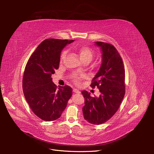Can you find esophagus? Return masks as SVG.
<instances>
[{
	"label": "esophagus",
	"mask_w": 154,
	"mask_h": 154,
	"mask_svg": "<svg viewBox=\"0 0 154 154\" xmlns=\"http://www.w3.org/2000/svg\"><path fill=\"white\" fill-rule=\"evenodd\" d=\"M73 92H74L75 94H80V92L79 90H77V88H74V90H73Z\"/></svg>",
	"instance_id": "esophagus-1"
}]
</instances>
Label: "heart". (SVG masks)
<instances>
[{
  "label": "heart",
  "mask_w": 154,
  "mask_h": 154,
  "mask_svg": "<svg viewBox=\"0 0 154 154\" xmlns=\"http://www.w3.org/2000/svg\"><path fill=\"white\" fill-rule=\"evenodd\" d=\"M73 50L77 52L79 57H80L84 62H90L94 56V51L91 48L87 46H80V47H72ZM66 52L64 51L62 55H61V58H60V62L62 63L64 58L66 57ZM82 76H79V75H75L73 77V80L75 82V84L79 85L80 83V80H82Z\"/></svg>",
  "instance_id": "heart-1"
}]
</instances>
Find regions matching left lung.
Returning <instances> with one entry per match:
<instances>
[{"label": "left lung", "instance_id": "1", "mask_svg": "<svg viewBox=\"0 0 154 154\" xmlns=\"http://www.w3.org/2000/svg\"><path fill=\"white\" fill-rule=\"evenodd\" d=\"M95 43L102 51V63L91 86L97 87L100 95L93 97L91 93L82 91L85 100L82 111L88 122L100 125L114 116L122 103L125 93V68L114 45L103 42Z\"/></svg>", "mask_w": 154, "mask_h": 154}]
</instances>
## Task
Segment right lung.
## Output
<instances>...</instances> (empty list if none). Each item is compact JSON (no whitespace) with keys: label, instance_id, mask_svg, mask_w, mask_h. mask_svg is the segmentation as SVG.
<instances>
[{"label":"right lung","instance_id":"add662e5","mask_svg":"<svg viewBox=\"0 0 154 154\" xmlns=\"http://www.w3.org/2000/svg\"><path fill=\"white\" fill-rule=\"evenodd\" d=\"M73 40L47 38L37 47L27 61L22 80L25 98L32 111L40 119H59L72 95L67 85L57 88L51 75L59 67L63 47Z\"/></svg>","mask_w":154,"mask_h":154}]
</instances>
